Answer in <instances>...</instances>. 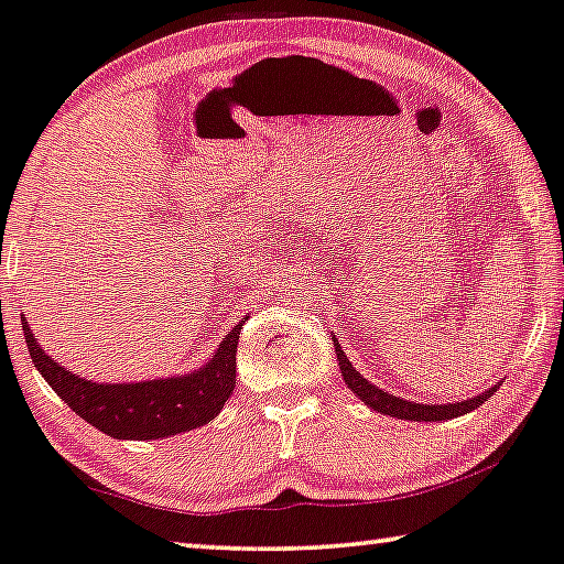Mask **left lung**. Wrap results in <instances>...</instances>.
<instances>
[{
    "instance_id": "1",
    "label": "left lung",
    "mask_w": 564,
    "mask_h": 564,
    "mask_svg": "<svg viewBox=\"0 0 564 564\" xmlns=\"http://www.w3.org/2000/svg\"><path fill=\"white\" fill-rule=\"evenodd\" d=\"M332 339H334V351H336V359H339V369H341L344 382H347V388L355 392L367 408H372L382 415L400 417V420H420V423H423V420L425 423H435V420H451V417L466 415V413H470V410H476L478 405H484V402L489 400L494 392H497V384H494V388H489L481 394H476V398L448 402V405H423V402L394 398V394L375 388L372 382L365 380V377L359 375L355 367H351L347 355H344V349L339 347V341H336V336H332Z\"/></svg>"
}]
</instances>
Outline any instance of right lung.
<instances>
[{
    "label": "right lung",
    "instance_id": "1",
    "mask_svg": "<svg viewBox=\"0 0 564 564\" xmlns=\"http://www.w3.org/2000/svg\"><path fill=\"white\" fill-rule=\"evenodd\" d=\"M240 326L228 332L213 359L189 375L162 377V380L108 384L83 380L70 369L45 355L30 332L22 314V332L30 357L45 382L73 413H78L100 433L123 441H156L195 431L220 413L235 388V355H238Z\"/></svg>",
    "mask_w": 564,
    "mask_h": 564
}]
</instances>
